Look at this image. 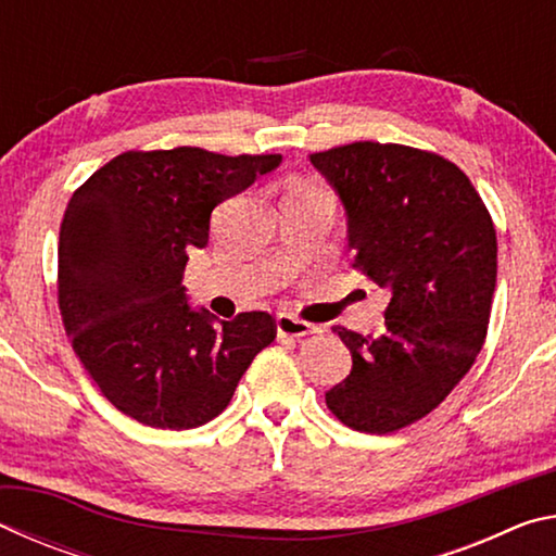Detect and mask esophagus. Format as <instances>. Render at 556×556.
Instances as JSON below:
<instances>
[{"mask_svg":"<svg viewBox=\"0 0 556 556\" xmlns=\"http://www.w3.org/2000/svg\"><path fill=\"white\" fill-rule=\"evenodd\" d=\"M308 333H314L312 324L299 321V318L291 316V314H279L277 316V336L279 338H301V336H308Z\"/></svg>","mask_w":556,"mask_h":556,"instance_id":"obj_1","label":"esophagus"}]
</instances>
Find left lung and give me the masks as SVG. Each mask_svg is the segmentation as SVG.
I'll use <instances>...</instances> for the list:
<instances>
[{
	"instance_id": "left-lung-1",
	"label": "left lung",
	"mask_w": 556,
	"mask_h": 556,
	"mask_svg": "<svg viewBox=\"0 0 556 556\" xmlns=\"http://www.w3.org/2000/svg\"><path fill=\"white\" fill-rule=\"evenodd\" d=\"M308 159L343 203L353 267L392 291L382 336L333 328L353 368L326 404L345 427L390 434L437 409L481 353L497 275L491 213L434 152L353 142Z\"/></svg>"
}]
</instances>
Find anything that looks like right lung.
I'll return each instance as SVG.
<instances>
[{"label":"right lung","instance_id":"add662e5","mask_svg":"<svg viewBox=\"0 0 556 556\" xmlns=\"http://www.w3.org/2000/svg\"><path fill=\"white\" fill-rule=\"evenodd\" d=\"M281 164L199 147L125 152L98 168L65 208L59 306L73 351L100 392L156 429H193L228 407L275 318L218 321L188 304V252L205 248L211 213Z\"/></svg>","mask_w":556,"mask_h":556}]
</instances>
